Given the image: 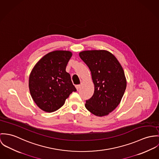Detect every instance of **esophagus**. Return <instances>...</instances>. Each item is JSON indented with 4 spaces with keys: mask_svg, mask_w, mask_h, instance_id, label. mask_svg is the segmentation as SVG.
Here are the masks:
<instances>
[{
    "mask_svg": "<svg viewBox=\"0 0 159 159\" xmlns=\"http://www.w3.org/2000/svg\"><path fill=\"white\" fill-rule=\"evenodd\" d=\"M75 88L77 89V90L78 91L79 89V88H80V85H75Z\"/></svg>",
    "mask_w": 159,
    "mask_h": 159,
    "instance_id": "34e87169",
    "label": "esophagus"
}]
</instances>
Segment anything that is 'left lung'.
Returning a JSON list of instances; mask_svg holds the SVG:
<instances>
[{
    "mask_svg": "<svg viewBox=\"0 0 159 159\" xmlns=\"http://www.w3.org/2000/svg\"><path fill=\"white\" fill-rule=\"evenodd\" d=\"M80 58L91 73L94 91L85 107L96 116L109 114L119 105L126 88L123 69L112 53L104 50L85 51Z\"/></svg>",
    "mask_w": 159,
    "mask_h": 159,
    "instance_id": "left-lung-1",
    "label": "left lung"
}]
</instances>
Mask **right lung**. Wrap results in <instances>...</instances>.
Segmentation results:
<instances>
[{"label":"right lung","mask_w":159,"mask_h":159,"mask_svg":"<svg viewBox=\"0 0 159 159\" xmlns=\"http://www.w3.org/2000/svg\"><path fill=\"white\" fill-rule=\"evenodd\" d=\"M72 53L55 51L44 55L36 63L29 77V86L32 99L38 107L46 112H53L65 104L77 89L66 67Z\"/></svg>","instance_id":"obj_1"}]
</instances>
